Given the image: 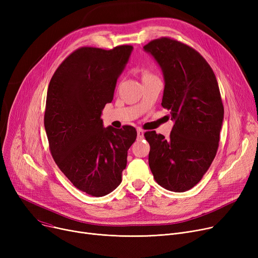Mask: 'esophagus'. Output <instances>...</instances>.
<instances>
[{
  "label": "esophagus",
  "mask_w": 258,
  "mask_h": 258,
  "mask_svg": "<svg viewBox=\"0 0 258 258\" xmlns=\"http://www.w3.org/2000/svg\"><path fill=\"white\" fill-rule=\"evenodd\" d=\"M137 135H138V138H143V135H144V132L141 130V128H137Z\"/></svg>",
  "instance_id": "34e87169"
}]
</instances>
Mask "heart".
<instances>
[{
    "label": "heart",
    "mask_w": 258,
    "mask_h": 258,
    "mask_svg": "<svg viewBox=\"0 0 258 258\" xmlns=\"http://www.w3.org/2000/svg\"><path fill=\"white\" fill-rule=\"evenodd\" d=\"M147 75H151V74H150V73H147V72H145V73H144V75H143V76H147Z\"/></svg>",
    "instance_id": "obj_1"
}]
</instances>
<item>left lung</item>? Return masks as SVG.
Masks as SVG:
<instances>
[{
	"mask_svg": "<svg viewBox=\"0 0 258 258\" xmlns=\"http://www.w3.org/2000/svg\"><path fill=\"white\" fill-rule=\"evenodd\" d=\"M143 49L163 72L161 104L174 121L168 139L155 131L144 134L148 164L160 186L184 192L202 180L218 152L224 119L218 80L206 59L177 39L157 38Z\"/></svg>",
	"mask_w": 258,
	"mask_h": 258,
	"instance_id": "obj_1",
	"label": "left lung"
}]
</instances>
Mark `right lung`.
Wrapping results in <instances>:
<instances>
[{
    "mask_svg": "<svg viewBox=\"0 0 258 258\" xmlns=\"http://www.w3.org/2000/svg\"><path fill=\"white\" fill-rule=\"evenodd\" d=\"M132 50L130 45L78 48L59 64L48 87L44 123L51 155L70 182L93 197L119 186L137 137L135 127L105 128L100 118Z\"/></svg>",
    "mask_w": 258,
    "mask_h": 258,
    "instance_id": "add662e5",
    "label": "right lung"
}]
</instances>
